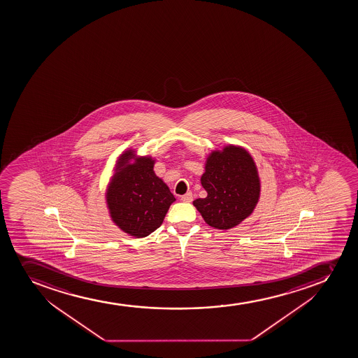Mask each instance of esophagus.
Wrapping results in <instances>:
<instances>
[{
  "label": "esophagus",
  "instance_id": "34e87169",
  "mask_svg": "<svg viewBox=\"0 0 358 358\" xmlns=\"http://www.w3.org/2000/svg\"><path fill=\"white\" fill-rule=\"evenodd\" d=\"M192 199H194V197H192V192H187L185 195L181 196L182 202L190 203L192 202Z\"/></svg>",
  "mask_w": 358,
  "mask_h": 358
}]
</instances>
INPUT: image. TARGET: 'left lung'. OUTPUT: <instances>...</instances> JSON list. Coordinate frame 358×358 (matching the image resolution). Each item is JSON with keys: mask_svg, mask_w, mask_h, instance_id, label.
Returning <instances> with one entry per match:
<instances>
[{"mask_svg": "<svg viewBox=\"0 0 358 358\" xmlns=\"http://www.w3.org/2000/svg\"><path fill=\"white\" fill-rule=\"evenodd\" d=\"M201 183L208 196L194 201V206L206 224L220 230L232 229L248 218L260 196L255 161L248 150L237 145L210 154Z\"/></svg>", "mask_w": 358, "mask_h": 358, "instance_id": "left-lung-1", "label": "left lung"}]
</instances>
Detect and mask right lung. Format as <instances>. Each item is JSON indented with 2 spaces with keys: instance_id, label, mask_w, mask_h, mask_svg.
Here are the masks:
<instances>
[{
  "instance_id": "right-lung-1",
  "label": "right lung",
  "mask_w": 358,
  "mask_h": 358,
  "mask_svg": "<svg viewBox=\"0 0 358 358\" xmlns=\"http://www.w3.org/2000/svg\"><path fill=\"white\" fill-rule=\"evenodd\" d=\"M134 157L131 150L120 156L106 201L114 223L129 236L143 238L161 227L175 197L154 173L152 157L129 163Z\"/></svg>"
}]
</instances>
